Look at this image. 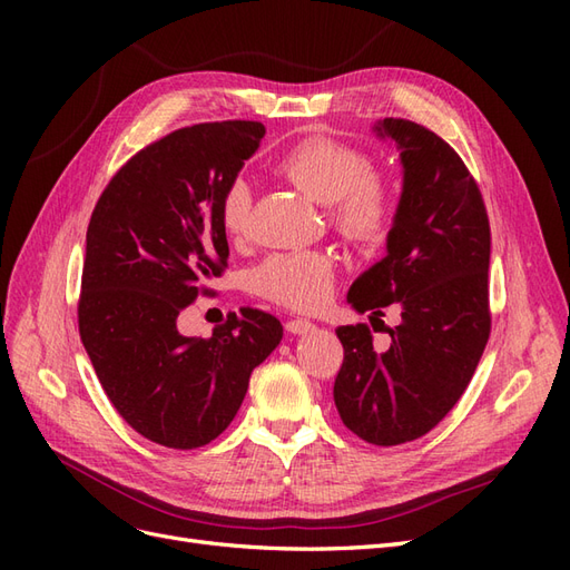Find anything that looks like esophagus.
Segmentation results:
<instances>
[{
	"mask_svg": "<svg viewBox=\"0 0 570 570\" xmlns=\"http://www.w3.org/2000/svg\"><path fill=\"white\" fill-rule=\"evenodd\" d=\"M285 327H287V333H292V335H306V333L316 331V325L312 321H306V318H292V321L285 323Z\"/></svg>",
	"mask_w": 570,
	"mask_h": 570,
	"instance_id": "1",
	"label": "esophagus"
}]
</instances>
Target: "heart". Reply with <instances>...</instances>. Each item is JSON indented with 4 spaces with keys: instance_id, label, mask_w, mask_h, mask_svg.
Returning a JSON list of instances; mask_svg holds the SVG:
<instances>
[{
    "instance_id": "heart-1",
    "label": "heart",
    "mask_w": 570,
    "mask_h": 570,
    "mask_svg": "<svg viewBox=\"0 0 570 570\" xmlns=\"http://www.w3.org/2000/svg\"><path fill=\"white\" fill-rule=\"evenodd\" d=\"M275 170L308 199L331 206L337 233L361 245L381 239L392 226L396 193L390 180L371 170L364 151L333 137H306L275 166ZM252 189L233 180L220 199V226L230 237L249 228ZM258 295L297 312H316L333 295L335 258L325 252L275 254L252 273Z\"/></svg>"
}]
</instances>
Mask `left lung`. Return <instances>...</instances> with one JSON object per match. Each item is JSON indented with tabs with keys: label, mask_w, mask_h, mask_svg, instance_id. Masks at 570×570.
<instances>
[{
	"label": "left lung",
	"mask_w": 570,
	"mask_h": 570,
	"mask_svg": "<svg viewBox=\"0 0 570 570\" xmlns=\"http://www.w3.org/2000/svg\"><path fill=\"white\" fill-rule=\"evenodd\" d=\"M373 132L400 151L402 197L387 254L352 283L347 302L371 321L396 304L390 347L373 350L366 323L340 325L344 347L335 406L354 435L377 446L430 433L469 387L490 337V220L459 154L404 118Z\"/></svg>",
	"instance_id": "obj_1"
}]
</instances>
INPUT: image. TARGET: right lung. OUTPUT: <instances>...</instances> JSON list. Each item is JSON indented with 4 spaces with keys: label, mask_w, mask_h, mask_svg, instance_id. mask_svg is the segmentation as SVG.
I'll list each match as a JSON object with an SVG mask.
<instances>
[{
    "label": "right lung",
    "mask_w": 570,
    "mask_h": 570,
    "mask_svg": "<svg viewBox=\"0 0 570 570\" xmlns=\"http://www.w3.org/2000/svg\"><path fill=\"white\" fill-rule=\"evenodd\" d=\"M256 120L180 128L137 151L101 193L85 247L78 327L101 387L142 438L197 450L230 425L281 321L239 308L212 337L178 316L228 266L220 199L262 145Z\"/></svg>",
    "instance_id": "right-lung-1"
}]
</instances>
